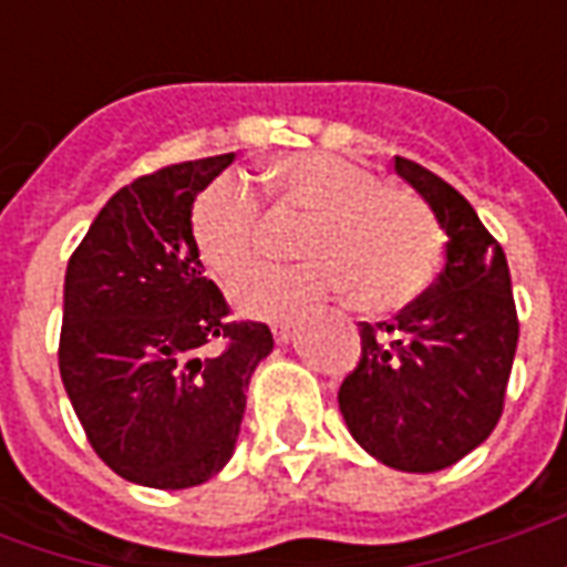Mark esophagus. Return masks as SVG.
<instances>
[{"label": "esophagus", "mask_w": 567, "mask_h": 567, "mask_svg": "<svg viewBox=\"0 0 567 567\" xmlns=\"http://www.w3.org/2000/svg\"><path fill=\"white\" fill-rule=\"evenodd\" d=\"M295 337V321H276L272 324V340L276 343H288Z\"/></svg>", "instance_id": "34e87169"}]
</instances>
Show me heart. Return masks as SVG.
<instances>
[{
	"label": "heart",
	"mask_w": 567,
	"mask_h": 567,
	"mask_svg": "<svg viewBox=\"0 0 567 567\" xmlns=\"http://www.w3.org/2000/svg\"><path fill=\"white\" fill-rule=\"evenodd\" d=\"M264 194L276 218H309L291 270H264L234 291L236 307L282 319L321 297L355 291L370 312L406 307L440 264V227L427 206L380 175L337 154H285L264 166ZM199 260L221 282H239L270 251V221L248 187L212 182L190 215Z\"/></svg>",
	"instance_id": "obj_1"
}]
</instances>
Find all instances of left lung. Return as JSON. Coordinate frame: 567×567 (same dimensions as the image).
Segmentation results:
<instances>
[{
	"instance_id": "8db88e82",
	"label": "left lung",
	"mask_w": 567,
	"mask_h": 567,
	"mask_svg": "<svg viewBox=\"0 0 567 567\" xmlns=\"http://www.w3.org/2000/svg\"><path fill=\"white\" fill-rule=\"evenodd\" d=\"M394 173L434 212L446 264L394 321H361V361L340 385V413L377 462L434 474L498 425L519 321L504 248L474 206L419 163L394 157Z\"/></svg>"
}]
</instances>
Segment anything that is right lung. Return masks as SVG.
Returning a JSON list of instances; mask_svg holds the SVG:
<instances>
[{"label":"right lung","mask_w":567,"mask_h":567,"mask_svg":"<svg viewBox=\"0 0 567 567\" xmlns=\"http://www.w3.org/2000/svg\"><path fill=\"white\" fill-rule=\"evenodd\" d=\"M230 161L121 187L69 258L60 377L96 455L140 486H199L230 462L251 373L272 352L267 324L227 321L194 246V199ZM215 339L225 352L203 357Z\"/></svg>","instance_id":"right-lung-1"}]
</instances>
